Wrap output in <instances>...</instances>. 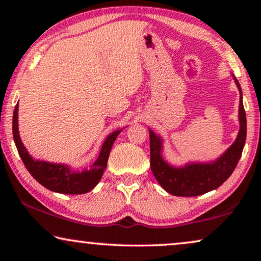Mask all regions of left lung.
<instances>
[{"label":"left lung","instance_id":"8db88e82","mask_svg":"<svg viewBox=\"0 0 261 261\" xmlns=\"http://www.w3.org/2000/svg\"><path fill=\"white\" fill-rule=\"evenodd\" d=\"M235 83L240 90V132L230 147L218 160L210 163H188L183 167H174L163 160L161 155L162 139L149 130L151 169L159 184L168 193L178 197L200 196L218 189L235 170L242 156L246 139V116L242 100V88L237 79Z\"/></svg>","mask_w":261,"mask_h":261}]
</instances>
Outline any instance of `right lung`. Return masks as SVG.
Masks as SVG:
<instances>
[{
    "mask_svg": "<svg viewBox=\"0 0 261 261\" xmlns=\"http://www.w3.org/2000/svg\"><path fill=\"white\" fill-rule=\"evenodd\" d=\"M121 130L113 132L106 138L102 144L98 159L91 166L90 169L83 171L73 170L65 165H56L47 161L34 160L30 155L28 149L21 143L18 131V103L16 105L12 117V135L16 147L18 149L19 156L24 162L26 169L33 176L37 182L48 190L65 194H82L90 192L100 182L102 174L107 167L109 153L112 151L113 144Z\"/></svg>",
    "mask_w": 261,
    "mask_h": 261,
    "instance_id": "add662e5",
    "label": "right lung"
}]
</instances>
